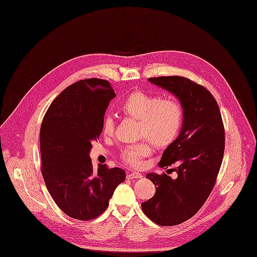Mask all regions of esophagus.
Segmentation results:
<instances>
[{"mask_svg": "<svg viewBox=\"0 0 257 257\" xmlns=\"http://www.w3.org/2000/svg\"><path fill=\"white\" fill-rule=\"evenodd\" d=\"M143 176L140 174V173H137V172H132V173H130V174H128L127 175V179H130V180H132V179H138V178H142Z\"/></svg>", "mask_w": 257, "mask_h": 257, "instance_id": "esophagus-1", "label": "esophagus"}]
</instances>
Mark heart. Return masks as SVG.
<instances>
[{
    "label": "heart",
    "instance_id": "b5f03b06",
    "mask_svg": "<svg viewBox=\"0 0 257 257\" xmlns=\"http://www.w3.org/2000/svg\"><path fill=\"white\" fill-rule=\"evenodd\" d=\"M119 111L140 122V136L148 139L158 148H167L178 138L184 120L183 107L177 100L164 98L144 91L130 93L119 105ZM115 122L105 116L101 125L104 137L114 134ZM150 153L147 143L128 146L121 152V159L132 167H140Z\"/></svg>",
    "mask_w": 257,
    "mask_h": 257
}]
</instances>
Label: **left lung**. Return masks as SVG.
<instances>
[{
    "label": "left lung",
    "instance_id": "1",
    "mask_svg": "<svg viewBox=\"0 0 257 257\" xmlns=\"http://www.w3.org/2000/svg\"><path fill=\"white\" fill-rule=\"evenodd\" d=\"M148 80L180 100L184 120L180 135L159 163L166 169L176 165L178 177L147 174L156 193L142 203V210L159 225H177L200 210L214 187L224 153V127L216 100L203 85L177 75Z\"/></svg>",
    "mask_w": 257,
    "mask_h": 257
}]
</instances>
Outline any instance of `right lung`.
<instances>
[{"label":"right lung","instance_id":"right-lung-1","mask_svg":"<svg viewBox=\"0 0 257 257\" xmlns=\"http://www.w3.org/2000/svg\"><path fill=\"white\" fill-rule=\"evenodd\" d=\"M114 97L107 80H79L52 101L41 126L46 186L57 206L75 219L89 220L103 213L116 187L126 178L125 171L117 167L98 165L93 170L89 157Z\"/></svg>","mask_w":257,"mask_h":257}]
</instances>
